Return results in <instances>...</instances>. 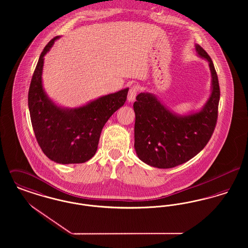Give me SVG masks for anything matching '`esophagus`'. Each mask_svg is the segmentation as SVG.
Listing matches in <instances>:
<instances>
[{"mask_svg":"<svg viewBox=\"0 0 248 248\" xmlns=\"http://www.w3.org/2000/svg\"><path fill=\"white\" fill-rule=\"evenodd\" d=\"M140 88L138 85H133L129 89V92H128V95H127V100L129 102H133L135 99H136V96L137 94L139 92Z\"/></svg>","mask_w":248,"mask_h":248,"instance_id":"esophagus-1","label":"esophagus"}]
</instances>
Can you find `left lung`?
Wrapping results in <instances>:
<instances>
[{
  "label": "left lung",
  "instance_id": "obj_1",
  "mask_svg": "<svg viewBox=\"0 0 248 248\" xmlns=\"http://www.w3.org/2000/svg\"><path fill=\"white\" fill-rule=\"evenodd\" d=\"M197 55L208 62L211 93L199 110L177 114L155 94L146 92L134 103L135 150L143 163L157 168H172L188 162L209 141L215 129L219 102V84L212 59L195 45Z\"/></svg>",
  "mask_w": 248,
  "mask_h": 248
}]
</instances>
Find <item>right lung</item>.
I'll use <instances>...</instances> for the list:
<instances>
[{"mask_svg":"<svg viewBox=\"0 0 248 248\" xmlns=\"http://www.w3.org/2000/svg\"><path fill=\"white\" fill-rule=\"evenodd\" d=\"M59 36L42 52L29 90V109L36 140L44 154L58 164H82L94 156L103 126L123 106L129 88L99 96L85 105L64 108L55 103L43 85L44 57Z\"/></svg>","mask_w":248,"mask_h":248,"instance_id":"right-lung-1","label":"right lung"}]
</instances>
